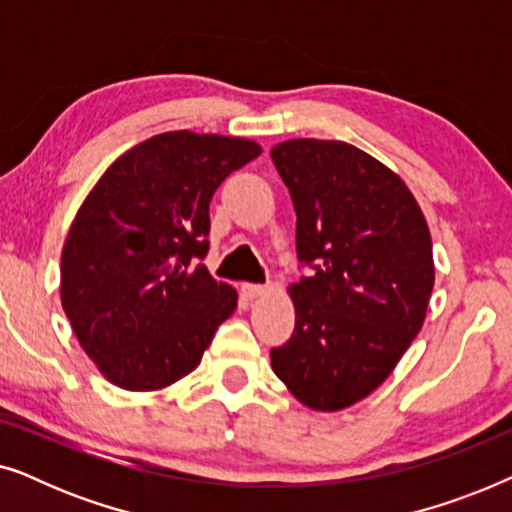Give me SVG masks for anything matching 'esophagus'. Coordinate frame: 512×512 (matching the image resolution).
<instances>
[{
  "label": "esophagus",
  "instance_id": "1",
  "mask_svg": "<svg viewBox=\"0 0 512 512\" xmlns=\"http://www.w3.org/2000/svg\"><path fill=\"white\" fill-rule=\"evenodd\" d=\"M265 293V286L263 284H251V282H244L242 284V296L244 298H258Z\"/></svg>",
  "mask_w": 512,
  "mask_h": 512
}]
</instances>
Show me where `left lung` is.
I'll return each instance as SVG.
<instances>
[{
  "label": "left lung",
  "mask_w": 512,
  "mask_h": 512,
  "mask_svg": "<svg viewBox=\"0 0 512 512\" xmlns=\"http://www.w3.org/2000/svg\"><path fill=\"white\" fill-rule=\"evenodd\" d=\"M296 209V328L270 352L312 410H342L387 380L422 331L433 291L431 233L401 177L345 142L289 139L270 151Z\"/></svg>",
  "instance_id": "1"
}]
</instances>
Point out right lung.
<instances>
[{
    "instance_id": "add662e5",
    "label": "right lung",
    "mask_w": 512,
    "mask_h": 512,
    "mask_svg": "<svg viewBox=\"0 0 512 512\" xmlns=\"http://www.w3.org/2000/svg\"><path fill=\"white\" fill-rule=\"evenodd\" d=\"M256 156L251 139L163 132L123 153L83 200L62 249L60 298L111 384L170 387L235 312L237 291L202 263L209 200Z\"/></svg>"
}]
</instances>
